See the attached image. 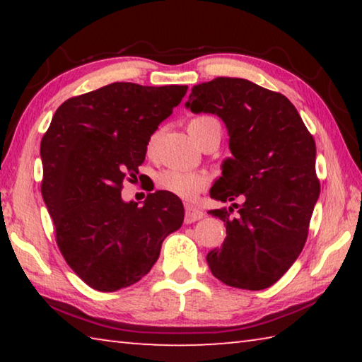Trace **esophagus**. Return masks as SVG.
Listing matches in <instances>:
<instances>
[{"mask_svg": "<svg viewBox=\"0 0 362 362\" xmlns=\"http://www.w3.org/2000/svg\"><path fill=\"white\" fill-rule=\"evenodd\" d=\"M203 216H204V212L198 209V207H194L192 204L185 206V222L187 223H193V222H196V220L203 218Z\"/></svg>", "mask_w": 362, "mask_h": 362, "instance_id": "1", "label": "esophagus"}]
</instances>
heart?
Instances as JSON below:
<instances>
[{
	"instance_id": "b5f03b06",
	"label": "heart",
	"mask_w": 362,
	"mask_h": 362,
	"mask_svg": "<svg viewBox=\"0 0 362 362\" xmlns=\"http://www.w3.org/2000/svg\"><path fill=\"white\" fill-rule=\"evenodd\" d=\"M188 131L196 142L201 145L206 139L222 136V124L211 115H201L188 121ZM156 140L158 134H153L148 144H146L148 155H151L153 150H155ZM156 185L170 194L192 201L199 193H203L207 185H209V177L204 173H198V170L164 169L156 177Z\"/></svg>"
}]
</instances>
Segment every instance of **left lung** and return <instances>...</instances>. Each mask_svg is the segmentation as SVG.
<instances>
[{
  "mask_svg": "<svg viewBox=\"0 0 362 362\" xmlns=\"http://www.w3.org/2000/svg\"><path fill=\"white\" fill-rule=\"evenodd\" d=\"M187 107L222 118L233 158L211 198L235 201L214 209L223 220L222 247L207 254L214 276L238 289L262 291L292 267L308 238L320 196L316 145L296 107L283 94L241 78H216L194 86Z\"/></svg>",
  "mask_w": 362,
  "mask_h": 362,
  "instance_id": "1",
  "label": "left lung"
}]
</instances>
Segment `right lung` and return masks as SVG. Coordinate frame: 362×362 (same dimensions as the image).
Returning a JSON list of instances; mask_svg holds the SVG:
<instances>
[{"mask_svg":"<svg viewBox=\"0 0 362 362\" xmlns=\"http://www.w3.org/2000/svg\"><path fill=\"white\" fill-rule=\"evenodd\" d=\"M187 86L113 83L71 97L57 108L41 140V193L56 241L86 284L115 292L142 279L161 244L183 222V204L168 192L148 193L142 207L121 199L136 179L146 144Z\"/></svg>","mask_w":362,"mask_h":362,"instance_id":"right-lung-1","label":"right lung"}]
</instances>
